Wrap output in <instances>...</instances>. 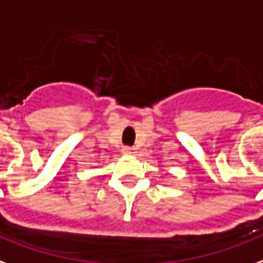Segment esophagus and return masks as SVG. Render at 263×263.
I'll list each match as a JSON object with an SVG mask.
<instances>
[{"instance_id":"1","label":"esophagus","mask_w":263,"mask_h":263,"mask_svg":"<svg viewBox=\"0 0 263 263\" xmlns=\"http://www.w3.org/2000/svg\"><path fill=\"white\" fill-rule=\"evenodd\" d=\"M135 147H132V146H125V147H124L123 149V153L124 154H128V156H131V154H135L136 152H135Z\"/></svg>"}]
</instances>
